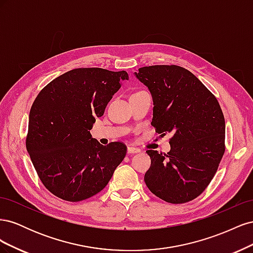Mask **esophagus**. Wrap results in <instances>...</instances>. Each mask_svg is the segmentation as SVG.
<instances>
[{"mask_svg":"<svg viewBox=\"0 0 253 253\" xmlns=\"http://www.w3.org/2000/svg\"><path fill=\"white\" fill-rule=\"evenodd\" d=\"M140 150L135 147H127V153L128 154H134V153H139Z\"/></svg>","mask_w":253,"mask_h":253,"instance_id":"1","label":"esophagus"}]
</instances>
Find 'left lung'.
<instances>
[{
	"label": "left lung",
	"mask_w": 253,
	"mask_h": 253,
	"mask_svg": "<svg viewBox=\"0 0 253 253\" xmlns=\"http://www.w3.org/2000/svg\"><path fill=\"white\" fill-rule=\"evenodd\" d=\"M135 76L153 98L151 125L158 134L173 135L168 154L147 151L145 185L167 203L192 201L208 187L225 153V118L217 99L177 65L144 66Z\"/></svg>",
	"instance_id": "1"
}]
</instances>
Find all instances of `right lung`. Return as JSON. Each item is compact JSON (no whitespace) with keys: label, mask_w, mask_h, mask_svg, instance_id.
<instances>
[{"label":"right lung","mask_w":253,"mask_h":253,"mask_svg":"<svg viewBox=\"0 0 253 253\" xmlns=\"http://www.w3.org/2000/svg\"><path fill=\"white\" fill-rule=\"evenodd\" d=\"M124 80H128L126 71L76 68L53 79L37 96L29 112L26 149L53 195L67 202L94 196L124 160V143L102 145L89 133Z\"/></svg>","instance_id":"obj_1"}]
</instances>
